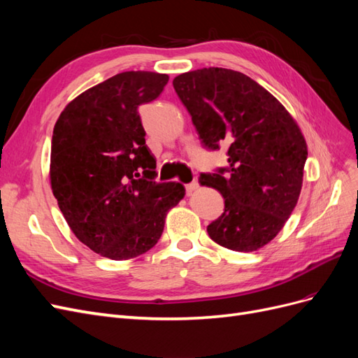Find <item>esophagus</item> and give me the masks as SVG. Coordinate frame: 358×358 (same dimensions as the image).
<instances>
[{"label": "esophagus", "instance_id": "1", "mask_svg": "<svg viewBox=\"0 0 358 358\" xmlns=\"http://www.w3.org/2000/svg\"><path fill=\"white\" fill-rule=\"evenodd\" d=\"M185 188H187V192H188V194L192 192V191H196V189L199 188V182H197V180H192L191 183H187Z\"/></svg>", "mask_w": 358, "mask_h": 358}]
</instances>
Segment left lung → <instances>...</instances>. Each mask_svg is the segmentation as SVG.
Wrapping results in <instances>:
<instances>
[{"label": "left lung", "instance_id": "8db88e82", "mask_svg": "<svg viewBox=\"0 0 358 358\" xmlns=\"http://www.w3.org/2000/svg\"><path fill=\"white\" fill-rule=\"evenodd\" d=\"M173 86L203 146H229V167L199 179L218 189L225 204L208 225L210 239L231 251H257L296 208L308 158L305 137L285 107L243 73L201 69L179 74Z\"/></svg>", "mask_w": 358, "mask_h": 358}]
</instances>
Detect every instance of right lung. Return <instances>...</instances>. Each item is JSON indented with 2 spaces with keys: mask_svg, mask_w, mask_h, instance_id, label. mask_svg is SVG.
<instances>
[{
  "mask_svg": "<svg viewBox=\"0 0 358 358\" xmlns=\"http://www.w3.org/2000/svg\"><path fill=\"white\" fill-rule=\"evenodd\" d=\"M167 74L125 71L69 103L53 128L50 185L78 239L110 259L154 248L167 212L185 196L176 182H155L138 107L154 101Z\"/></svg>",
  "mask_w": 358,
  "mask_h": 358,
  "instance_id": "1",
  "label": "right lung"
}]
</instances>
